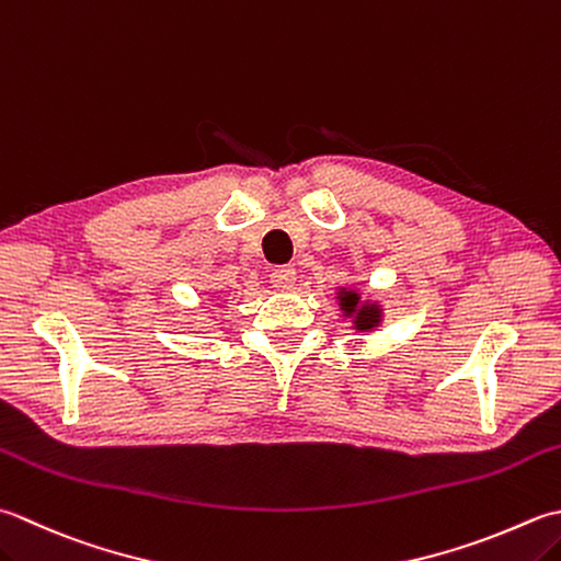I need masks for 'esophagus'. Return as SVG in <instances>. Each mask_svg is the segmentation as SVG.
I'll list each match as a JSON object with an SVG mask.
<instances>
[{
    "instance_id": "esophagus-1",
    "label": "esophagus",
    "mask_w": 561,
    "mask_h": 561,
    "mask_svg": "<svg viewBox=\"0 0 561 561\" xmlns=\"http://www.w3.org/2000/svg\"><path fill=\"white\" fill-rule=\"evenodd\" d=\"M270 282H272V287H274V289L287 291V289H291V287H294V282H296V270H294V267H289V265L274 267V270H272V274H270Z\"/></svg>"
}]
</instances>
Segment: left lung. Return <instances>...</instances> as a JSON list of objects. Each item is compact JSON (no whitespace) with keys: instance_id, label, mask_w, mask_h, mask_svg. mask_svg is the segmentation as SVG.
<instances>
[{"instance_id":"obj_1","label":"left lung","mask_w":561,"mask_h":561,"mask_svg":"<svg viewBox=\"0 0 561 561\" xmlns=\"http://www.w3.org/2000/svg\"><path fill=\"white\" fill-rule=\"evenodd\" d=\"M337 299H340V306H343L345 316H355V331H371V328L379 323L381 309H377V304L359 306V296L347 289L340 291Z\"/></svg>"}]
</instances>
